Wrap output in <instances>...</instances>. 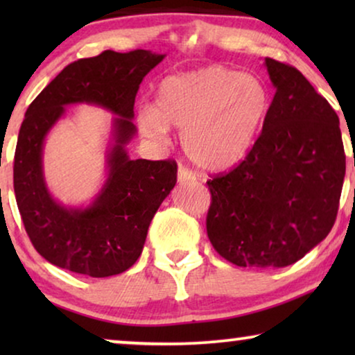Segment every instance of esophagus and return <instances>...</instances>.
I'll use <instances>...</instances> for the list:
<instances>
[{
    "instance_id": "obj_1",
    "label": "esophagus",
    "mask_w": 355,
    "mask_h": 355,
    "mask_svg": "<svg viewBox=\"0 0 355 355\" xmlns=\"http://www.w3.org/2000/svg\"><path fill=\"white\" fill-rule=\"evenodd\" d=\"M192 181H196V176H193L191 169L179 166V169H178V182L179 184H187V182H192Z\"/></svg>"
}]
</instances>
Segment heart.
<instances>
[{"label": "heart", "instance_id": "b5f03b06", "mask_svg": "<svg viewBox=\"0 0 355 355\" xmlns=\"http://www.w3.org/2000/svg\"><path fill=\"white\" fill-rule=\"evenodd\" d=\"M270 106L263 80L215 64L162 80L157 106L144 108L139 124L155 140H162L168 128L182 129L187 157L207 171H223L247 157Z\"/></svg>", "mask_w": 355, "mask_h": 355}]
</instances>
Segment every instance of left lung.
Instances as JSON below:
<instances>
[{
    "label": "left lung",
    "instance_id": "obj_1",
    "mask_svg": "<svg viewBox=\"0 0 355 355\" xmlns=\"http://www.w3.org/2000/svg\"><path fill=\"white\" fill-rule=\"evenodd\" d=\"M270 113L244 162L207 181V234L231 263L283 268L336 221L346 155L339 118L295 67L271 58Z\"/></svg>",
    "mask_w": 355,
    "mask_h": 355
}]
</instances>
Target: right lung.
I'll list each match as a JSON object with an SVG mask.
<instances>
[{
	"instance_id": "right-lung-1",
	"label": "right lung",
	"mask_w": 355,
	"mask_h": 355,
	"mask_svg": "<svg viewBox=\"0 0 355 355\" xmlns=\"http://www.w3.org/2000/svg\"><path fill=\"white\" fill-rule=\"evenodd\" d=\"M148 50L116 53L67 64L26 111L14 153V193L24 227L43 259L72 273L106 278L130 268L142 254L150 223L178 181L173 159H130L134 101L140 82L163 61ZM74 103L96 104L119 116L109 154V179L87 209L62 207L42 178L46 134Z\"/></svg>"
}]
</instances>
